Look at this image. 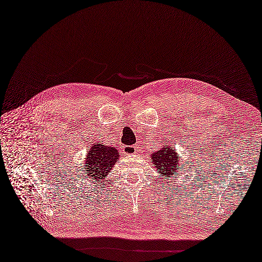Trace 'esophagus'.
Here are the masks:
<instances>
[{
  "label": "esophagus",
  "mask_w": 262,
  "mask_h": 262,
  "mask_svg": "<svg viewBox=\"0 0 262 262\" xmlns=\"http://www.w3.org/2000/svg\"><path fill=\"white\" fill-rule=\"evenodd\" d=\"M138 150V146L134 145V146H124V152L128 154V155H132V154H136Z\"/></svg>",
  "instance_id": "1"
}]
</instances>
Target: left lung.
I'll use <instances>...</instances> for the list:
<instances>
[{
    "label": "left lung",
    "instance_id": "obj_1",
    "mask_svg": "<svg viewBox=\"0 0 262 262\" xmlns=\"http://www.w3.org/2000/svg\"><path fill=\"white\" fill-rule=\"evenodd\" d=\"M151 164L157 169L160 175L166 178H177L179 176L180 170L178 166H180V158L177 150L171 147V145H163L156 151L150 154Z\"/></svg>",
    "mask_w": 262,
    "mask_h": 262
}]
</instances>
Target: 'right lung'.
Here are the masks:
<instances>
[{
	"mask_svg": "<svg viewBox=\"0 0 262 262\" xmlns=\"http://www.w3.org/2000/svg\"><path fill=\"white\" fill-rule=\"evenodd\" d=\"M119 158V152L112 146H106L103 142H97L87 150L84 159V176L97 183H104L114 165Z\"/></svg>",
	"mask_w": 262,
	"mask_h": 262,
	"instance_id": "right-lung-1",
	"label": "right lung"
}]
</instances>
